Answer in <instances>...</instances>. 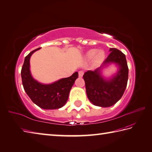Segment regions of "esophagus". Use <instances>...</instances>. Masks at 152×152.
<instances>
[{
	"label": "esophagus",
	"instance_id": "esophagus-1",
	"mask_svg": "<svg viewBox=\"0 0 152 152\" xmlns=\"http://www.w3.org/2000/svg\"><path fill=\"white\" fill-rule=\"evenodd\" d=\"M84 75V72L83 71H79V77H82Z\"/></svg>",
	"mask_w": 152,
	"mask_h": 152
}]
</instances>
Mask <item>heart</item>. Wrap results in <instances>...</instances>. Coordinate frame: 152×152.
Instances as JSON below:
<instances>
[{"mask_svg":"<svg viewBox=\"0 0 152 152\" xmlns=\"http://www.w3.org/2000/svg\"><path fill=\"white\" fill-rule=\"evenodd\" d=\"M105 55V54L104 50L98 51L96 49H91V50L88 51L87 54H86V57L89 59H91L93 58L95 55V57L94 58V63L97 64L100 63L102 61H103V60L104 59Z\"/></svg>","mask_w":152,"mask_h":152,"instance_id":"obj_1","label":"heart"}]
</instances>
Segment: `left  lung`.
<instances>
[{"mask_svg":"<svg viewBox=\"0 0 152 152\" xmlns=\"http://www.w3.org/2000/svg\"><path fill=\"white\" fill-rule=\"evenodd\" d=\"M109 51L100 68L95 71L88 70L83 75L88 99L93 104L102 107L113 105L122 97L129 77L125 55L115 48H110ZM111 63L117 65L118 70L110 79H105L101 75V69Z\"/></svg>","mask_w":152,"mask_h":152,"instance_id":"left-lung-1","label":"left lung"}]
</instances>
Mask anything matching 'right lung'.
Instances as JSON below:
<instances>
[{
  "instance_id": "1",
  "label": "right lung",
  "mask_w": 152,
  "mask_h": 152,
  "mask_svg": "<svg viewBox=\"0 0 152 152\" xmlns=\"http://www.w3.org/2000/svg\"><path fill=\"white\" fill-rule=\"evenodd\" d=\"M36 48L30 52L24 59L21 70L22 84L27 95L34 103L43 109H56L62 107L68 99L70 89L78 78V72L54 83L43 84L36 80L30 71V58Z\"/></svg>"
}]
</instances>
